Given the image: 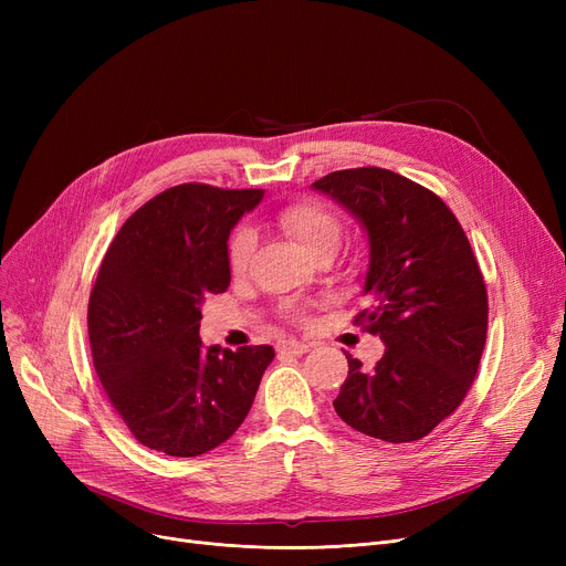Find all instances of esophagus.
<instances>
[{"instance_id": "obj_1", "label": "esophagus", "mask_w": 566, "mask_h": 566, "mask_svg": "<svg viewBox=\"0 0 566 566\" xmlns=\"http://www.w3.org/2000/svg\"><path fill=\"white\" fill-rule=\"evenodd\" d=\"M310 350V344H305V342H295V339H289V342H280L277 344V353L280 355H303V353H307Z\"/></svg>"}]
</instances>
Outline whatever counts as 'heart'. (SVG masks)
<instances>
[{
    "mask_svg": "<svg viewBox=\"0 0 566 566\" xmlns=\"http://www.w3.org/2000/svg\"><path fill=\"white\" fill-rule=\"evenodd\" d=\"M275 220L295 243L314 256L321 252H335L342 243L344 227L339 216L318 201H312V199L289 201L277 208ZM252 250H254L252 231L243 227L235 229L229 238V268L233 273L245 271ZM280 314L284 316V321L293 325H303L310 318V303L289 298L280 305Z\"/></svg>",
    "mask_w": 566,
    "mask_h": 566,
    "instance_id": "obj_1",
    "label": "heart"
}]
</instances>
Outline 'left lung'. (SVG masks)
I'll list each match as a JSON object with an SVG mask.
<instances>
[{
  "label": "left lung",
  "instance_id": "left-lung-1",
  "mask_svg": "<svg viewBox=\"0 0 566 566\" xmlns=\"http://www.w3.org/2000/svg\"><path fill=\"white\" fill-rule=\"evenodd\" d=\"M369 233V307L353 323L385 342L374 369L350 358L339 418L385 442L429 436L461 406L489 331V295L457 216L436 192L380 167L314 181Z\"/></svg>",
  "mask_w": 566,
  "mask_h": 566
}]
</instances>
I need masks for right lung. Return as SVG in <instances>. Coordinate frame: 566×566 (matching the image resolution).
Returning a JSON list of instances; mask_svg holds the SVG:
<instances>
[{
    "mask_svg": "<svg viewBox=\"0 0 566 566\" xmlns=\"http://www.w3.org/2000/svg\"><path fill=\"white\" fill-rule=\"evenodd\" d=\"M263 190L174 186L124 222L88 295V344L103 390L144 448L216 450L252 408L271 346L206 348L199 305L224 293L227 241Z\"/></svg>",
    "mask_w": 566,
    "mask_h": 566,
    "instance_id": "right-lung-1",
    "label": "right lung"
}]
</instances>
